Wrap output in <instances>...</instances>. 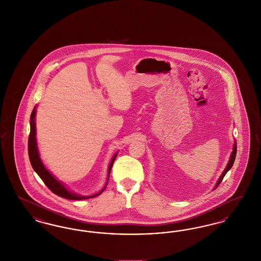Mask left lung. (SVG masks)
Listing matches in <instances>:
<instances>
[{
    "label": "left lung",
    "mask_w": 261,
    "mask_h": 261,
    "mask_svg": "<svg viewBox=\"0 0 261 261\" xmlns=\"http://www.w3.org/2000/svg\"><path fill=\"white\" fill-rule=\"evenodd\" d=\"M236 153H237V143L236 141L234 142V146H233V150H232V152H231V155H230V160H229V162L227 163V165H226V167H225V169H224L223 172L222 174L220 175V177H219V179L217 180V182H216V184H215V186L213 188V190H215L217 187L219 186V184L222 182V180H223L224 176L226 175V173L232 168V166H233V164H234V162H235V159H236Z\"/></svg>",
    "instance_id": "8db88e82"
}]
</instances>
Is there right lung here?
<instances>
[{
    "instance_id": "add662e5",
    "label": "right lung",
    "mask_w": 261,
    "mask_h": 261,
    "mask_svg": "<svg viewBox=\"0 0 261 261\" xmlns=\"http://www.w3.org/2000/svg\"><path fill=\"white\" fill-rule=\"evenodd\" d=\"M36 109H37V106L34 107L32 113H31V116H30V134H29V138H28V155H29L30 163H31L34 171L39 175V177L43 180V182L46 184V186L48 187L54 194H56V195H58L62 198H64V199L80 200V199L95 198V197L100 195L105 191V189L107 188V185H108L112 164L115 161L117 152L113 155L111 163L109 165L107 183L99 192L94 194V195H90V196H81V195L75 194L73 192L69 191L66 187L64 186V184H62V182L59 181L53 174L50 173V171L46 168V166L44 165V163L41 161L39 150H38L37 140H36V122H35Z\"/></svg>"
}]
</instances>
